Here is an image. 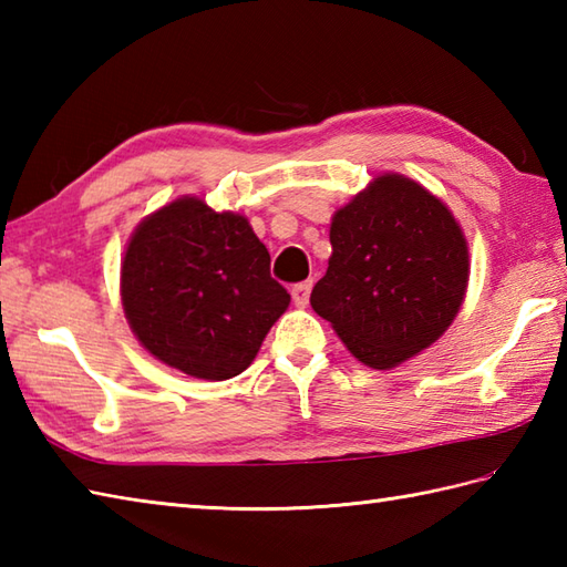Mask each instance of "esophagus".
I'll use <instances>...</instances> for the list:
<instances>
[{
  "instance_id": "esophagus-1",
  "label": "esophagus",
  "mask_w": 567,
  "mask_h": 567,
  "mask_svg": "<svg viewBox=\"0 0 567 567\" xmlns=\"http://www.w3.org/2000/svg\"><path fill=\"white\" fill-rule=\"evenodd\" d=\"M309 290H312V282H299V285H295L292 287V299H295V305L297 307H307V302H309Z\"/></svg>"
}]
</instances>
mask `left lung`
Wrapping results in <instances>:
<instances>
[{"mask_svg": "<svg viewBox=\"0 0 567 567\" xmlns=\"http://www.w3.org/2000/svg\"><path fill=\"white\" fill-rule=\"evenodd\" d=\"M331 258L312 309L371 369H393L442 337L470 277L450 208L401 174H383L331 218Z\"/></svg>", "mask_w": 567, "mask_h": 567, "instance_id": "left-lung-1", "label": "left lung"}]
</instances>
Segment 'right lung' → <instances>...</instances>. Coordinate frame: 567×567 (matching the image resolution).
Returning <instances> with one entry per match:
<instances>
[{
  "mask_svg": "<svg viewBox=\"0 0 567 567\" xmlns=\"http://www.w3.org/2000/svg\"><path fill=\"white\" fill-rule=\"evenodd\" d=\"M290 305L248 218L176 198L142 220L122 260V307L152 357L206 381L248 369Z\"/></svg>",
  "mask_w": 567,
  "mask_h": 567,
  "instance_id": "obj_1",
  "label": "right lung"
}]
</instances>
